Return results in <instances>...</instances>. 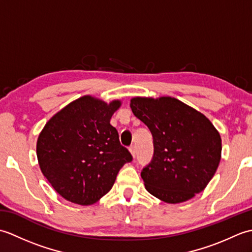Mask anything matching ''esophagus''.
Instances as JSON below:
<instances>
[{
  "label": "esophagus",
  "mask_w": 252,
  "mask_h": 252,
  "mask_svg": "<svg viewBox=\"0 0 252 252\" xmlns=\"http://www.w3.org/2000/svg\"><path fill=\"white\" fill-rule=\"evenodd\" d=\"M130 152H131V154H132V156L135 158V156H136V148H135L134 145H132V146L130 147Z\"/></svg>",
  "instance_id": "obj_1"
}]
</instances>
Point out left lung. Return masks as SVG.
I'll return each mask as SVG.
<instances>
[{"instance_id": "1", "label": "left lung", "mask_w": 252, "mask_h": 252, "mask_svg": "<svg viewBox=\"0 0 252 252\" xmlns=\"http://www.w3.org/2000/svg\"><path fill=\"white\" fill-rule=\"evenodd\" d=\"M130 107L153 135V158L141 172L145 189L168 203L202 191L216 173L222 151L210 120L172 97H135Z\"/></svg>"}]
</instances>
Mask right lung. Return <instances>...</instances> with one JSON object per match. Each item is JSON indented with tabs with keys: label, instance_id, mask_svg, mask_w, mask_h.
Listing matches in <instances>:
<instances>
[{
	"label": "right lung",
	"instance_id": "add662e5",
	"mask_svg": "<svg viewBox=\"0 0 252 252\" xmlns=\"http://www.w3.org/2000/svg\"><path fill=\"white\" fill-rule=\"evenodd\" d=\"M120 105L119 100L107 105L83 96L52 117L40 133L36 156L41 171L65 199L92 205L111 189L123 164L132 161L110 125Z\"/></svg>",
	"mask_w": 252,
	"mask_h": 252
}]
</instances>
